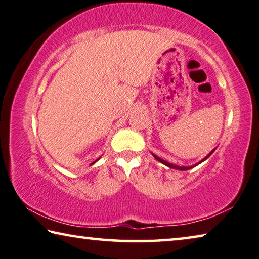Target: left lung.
I'll return each mask as SVG.
<instances>
[{"label": "left lung", "mask_w": 259, "mask_h": 259, "mask_svg": "<svg viewBox=\"0 0 259 259\" xmlns=\"http://www.w3.org/2000/svg\"><path fill=\"white\" fill-rule=\"evenodd\" d=\"M214 151V149L210 152L209 155L206 156V157L204 158V159H202L200 163H197V164H195V165H193V166H178V165H175V164H171V163H168V162H166V160H164V159H162V158H159V157H157V156L156 155H154L152 154V156H154V157L158 160V162H160L162 164H164V165H166V166H168V167H171V168H176V169H180V171H187V169H189V168H192V167H194V166H196V165H198V164H201L202 162H204V160L206 159V158H209L211 155H212V152Z\"/></svg>", "instance_id": "left-lung-1"}]
</instances>
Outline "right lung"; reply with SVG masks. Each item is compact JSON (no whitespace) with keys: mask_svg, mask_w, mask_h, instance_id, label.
<instances>
[{"mask_svg":"<svg viewBox=\"0 0 259 259\" xmlns=\"http://www.w3.org/2000/svg\"><path fill=\"white\" fill-rule=\"evenodd\" d=\"M94 163H96V160H95V162H93V163H92V164H94Z\"/></svg>","mask_w":259,"mask_h":259,"instance_id":"1","label":"right lung"}]
</instances>
